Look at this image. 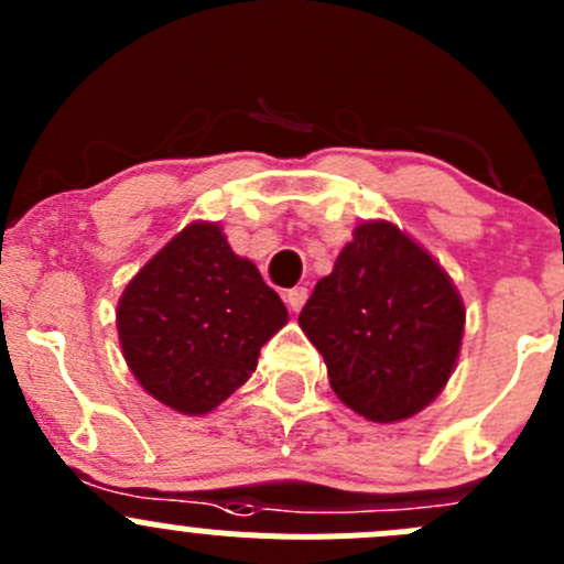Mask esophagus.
<instances>
[{
    "label": "esophagus",
    "mask_w": 564,
    "mask_h": 564,
    "mask_svg": "<svg viewBox=\"0 0 564 564\" xmlns=\"http://www.w3.org/2000/svg\"><path fill=\"white\" fill-rule=\"evenodd\" d=\"M305 300H308V289H305V286H294V289H289V292H286V303H289V308H292V311L303 308Z\"/></svg>",
    "instance_id": "1"
}]
</instances>
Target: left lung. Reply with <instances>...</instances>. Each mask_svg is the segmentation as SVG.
I'll return each instance as SVG.
<instances>
[{
	"label": "left lung",
	"mask_w": 564,
	"mask_h": 564,
	"mask_svg": "<svg viewBox=\"0 0 564 564\" xmlns=\"http://www.w3.org/2000/svg\"><path fill=\"white\" fill-rule=\"evenodd\" d=\"M300 327L335 395L373 423L429 406L451 379L464 305L447 272L392 224H362L316 283Z\"/></svg>",
	"instance_id": "left-lung-1"
}]
</instances>
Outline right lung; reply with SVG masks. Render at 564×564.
<instances>
[{"instance_id": "right-lung-1", "label": "right lung", "mask_w": 564, "mask_h": 564, "mask_svg": "<svg viewBox=\"0 0 564 564\" xmlns=\"http://www.w3.org/2000/svg\"><path fill=\"white\" fill-rule=\"evenodd\" d=\"M286 316L220 226L193 224L128 283L117 329L141 388L176 412L207 414L248 382Z\"/></svg>"}]
</instances>
